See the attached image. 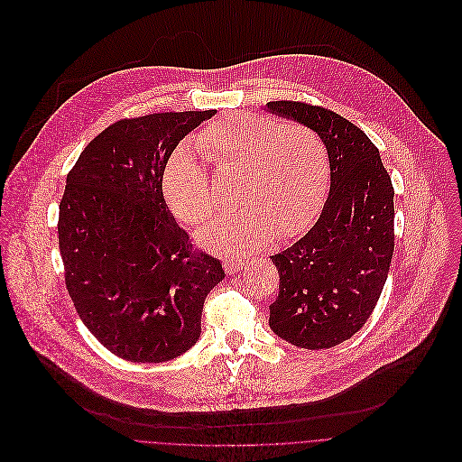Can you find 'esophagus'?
Instances as JSON below:
<instances>
[{
  "label": "esophagus",
  "instance_id": "obj_1",
  "mask_svg": "<svg viewBox=\"0 0 462 462\" xmlns=\"http://www.w3.org/2000/svg\"><path fill=\"white\" fill-rule=\"evenodd\" d=\"M242 260H233V258H229V260H224V269L227 271V273H238L240 269H242Z\"/></svg>",
  "mask_w": 462,
  "mask_h": 462
}]
</instances>
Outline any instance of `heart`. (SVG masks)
Returning <instances> with one entry per match:
<instances>
[{
    "label": "heart",
    "mask_w": 462,
    "mask_h": 462,
    "mask_svg": "<svg viewBox=\"0 0 462 462\" xmlns=\"http://www.w3.org/2000/svg\"><path fill=\"white\" fill-rule=\"evenodd\" d=\"M199 152L220 174H240L235 213L222 215L199 233V244L215 254L242 256L260 244L290 238L317 215L329 174L322 138L302 124L251 113H229L195 136ZM163 195L178 220L199 226L217 208L213 183L193 151L181 147L163 172Z\"/></svg>",
    "instance_id": "b5f03b06"
}]
</instances>
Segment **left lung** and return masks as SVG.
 I'll list each match as a JSON object with an SVG mask.
<instances>
[{"mask_svg": "<svg viewBox=\"0 0 462 462\" xmlns=\"http://www.w3.org/2000/svg\"><path fill=\"white\" fill-rule=\"evenodd\" d=\"M271 115L313 129L329 158L331 186L317 224L271 260L279 297L269 326L304 349L351 338L375 310L395 247L393 186L379 149L340 115L302 102H269Z\"/></svg>", "mask_w": 462, "mask_h": 462, "instance_id": "left-lung-1", "label": "left lung"}]
</instances>
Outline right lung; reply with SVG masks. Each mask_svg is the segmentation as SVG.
Returning a JSON list of instances; mask_svg holds the SVG:
<instances>
[{
    "mask_svg": "<svg viewBox=\"0 0 462 462\" xmlns=\"http://www.w3.org/2000/svg\"><path fill=\"white\" fill-rule=\"evenodd\" d=\"M217 111L124 118L67 174L58 240L74 308L111 353L165 362L200 337L208 293L226 276L195 251L169 211L162 180L178 142Z\"/></svg>",
    "mask_w": 462,
    "mask_h": 462,
    "instance_id": "add662e5",
    "label": "right lung"
}]
</instances>
